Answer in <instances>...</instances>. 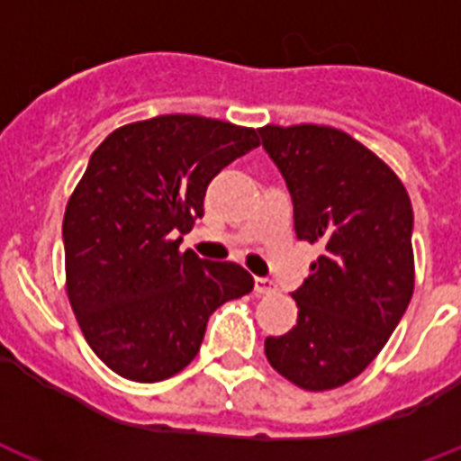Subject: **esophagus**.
I'll return each instance as SVG.
<instances>
[{"mask_svg":"<svg viewBox=\"0 0 461 461\" xmlns=\"http://www.w3.org/2000/svg\"><path fill=\"white\" fill-rule=\"evenodd\" d=\"M255 293H258V295H274L276 288H274V284L269 278H255Z\"/></svg>","mask_w":461,"mask_h":461,"instance_id":"1","label":"esophagus"}]
</instances>
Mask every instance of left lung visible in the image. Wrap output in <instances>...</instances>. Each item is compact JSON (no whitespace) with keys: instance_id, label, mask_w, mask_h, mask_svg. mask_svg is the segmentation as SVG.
I'll list each match as a JSON object with an SVG mask.
<instances>
[{"instance_id":"left-lung-1","label":"left lung","mask_w":461,"mask_h":461,"mask_svg":"<svg viewBox=\"0 0 461 461\" xmlns=\"http://www.w3.org/2000/svg\"><path fill=\"white\" fill-rule=\"evenodd\" d=\"M258 131L293 199L297 239L321 246L293 293L297 323L265 339L267 361L300 389H338L380 354L415 290L410 196L344 131L319 123Z\"/></svg>"}]
</instances>
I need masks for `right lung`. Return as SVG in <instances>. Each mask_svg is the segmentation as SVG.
Masks as SVG:
<instances>
[{
    "label": "right lung",
    "mask_w": 461,
    "mask_h": 461,
    "mask_svg": "<svg viewBox=\"0 0 461 461\" xmlns=\"http://www.w3.org/2000/svg\"><path fill=\"white\" fill-rule=\"evenodd\" d=\"M260 145L255 129L161 114L112 131L63 218L65 290L88 347L117 375L161 382L199 354L208 316L249 295L234 262L180 250L212 177Z\"/></svg>",
    "instance_id": "1"
}]
</instances>
